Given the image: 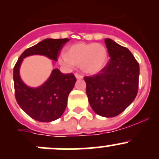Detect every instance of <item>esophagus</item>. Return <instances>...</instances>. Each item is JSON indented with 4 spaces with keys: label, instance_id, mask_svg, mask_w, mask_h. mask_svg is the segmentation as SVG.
<instances>
[{
    "label": "esophagus",
    "instance_id": "esophagus-1",
    "mask_svg": "<svg viewBox=\"0 0 159 159\" xmlns=\"http://www.w3.org/2000/svg\"><path fill=\"white\" fill-rule=\"evenodd\" d=\"M75 78H76L77 79H79V80L83 79V77L81 76V75H78V74H75Z\"/></svg>",
    "mask_w": 159,
    "mask_h": 159
}]
</instances>
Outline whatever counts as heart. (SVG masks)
Wrapping results in <instances>:
<instances>
[{"label":"heart","instance_id":"obj_1","mask_svg":"<svg viewBox=\"0 0 159 159\" xmlns=\"http://www.w3.org/2000/svg\"><path fill=\"white\" fill-rule=\"evenodd\" d=\"M108 61L106 47L97 43L78 42L68 46L64 55L58 58L60 65L67 68L79 65L83 73L95 75L102 71Z\"/></svg>","mask_w":159,"mask_h":159}]
</instances>
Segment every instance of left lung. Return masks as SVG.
<instances>
[{
	"label": "left lung",
	"mask_w": 159,
	"mask_h": 159,
	"mask_svg": "<svg viewBox=\"0 0 159 159\" xmlns=\"http://www.w3.org/2000/svg\"><path fill=\"white\" fill-rule=\"evenodd\" d=\"M105 43L110 60L105 69L85 77L86 93L91 108L105 118L115 117L133 102L139 90V65L131 51L110 38Z\"/></svg>",
	"instance_id": "8db88e82"
}]
</instances>
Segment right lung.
I'll return each instance as SVG.
<instances>
[{"mask_svg": "<svg viewBox=\"0 0 159 159\" xmlns=\"http://www.w3.org/2000/svg\"><path fill=\"white\" fill-rule=\"evenodd\" d=\"M68 41V38L43 40L25 50L14 66L13 78L16 100L21 109L36 121L51 122L61 117L76 78L73 74H63L57 68H54L41 85L30 87L20 78V65L25 57L31 55H42L57 61L59 52Z\"/></svg>", "mask_w": 159, "mask_h": 159, "instance_id": "1", "label": "right lung"}]
</instances>
